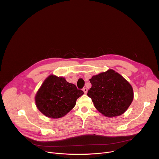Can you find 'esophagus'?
I'll return each instance as SVG.
<instances>
[{"label": "esophagus", "instance_id": "34e87169", "mask_svg": "<svg viewBox=\"0 0 159 159\" xmlns=\"http://www.w3.org/2000/svg\"><path fill=\"white\" fill-rule=\"evenodd\" d=\"M83 91H84V93H85V94H86L87 93V88H85V87H84V88H83Z\"/></svg>", "mask_w": 159, "mask_h": 159}]
</instances>
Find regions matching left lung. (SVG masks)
Instances as JSON below:
<instances>
[{
  "label": "left lung",
  "instance_id": "left-lung-1",
  "mask_svg": "<svg viewBox=\"0 0 159 159\" xmlns=\"http://www.w3.org/2000/svg\"><path fill=\"white\" fill-rule=\"evenodd\" d=\"M92 87L87 96L95 107L105 116L115 117L124 113L133 99L131 85L120 74L108 70L89 79Z\"/></svg>",
  "mask_w": 159,
  "mask_h": 159
}]
</instances>
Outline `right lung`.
Returning <instances> with one entry per match:
<instances>
[{"mask_svg":"<svg viewBox=\"0 0 159 159\" xmlns=\"http://www.w3.org/2000/svg\"><path fill=\"white\" fill-rule=\"evenodd\" d=\"M84 92L63 77L51 75L46 79L35 97L38 109L47 117L59 118L75 106Z\"/></svg>","mask_w":159,"mask_h":159,"instance_id":"right-lung-1","label":"right lung"}]
</instances>
